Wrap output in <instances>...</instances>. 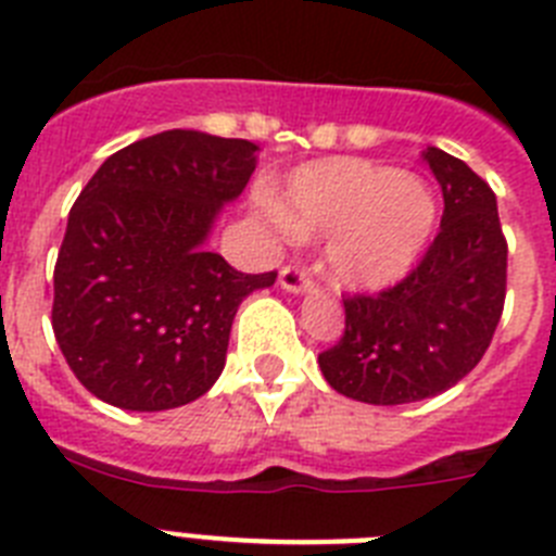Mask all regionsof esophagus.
<instances>
[{
    "label": "esophagus",
    "instance_id": "1",
    "mask_svg": "<svg viewBox=\"0 0 556 556\" xmlns=\"http://www.w3.org/2000/svg\"><path fill=\"white\" fill-rule=\"evenodd\" d=\"M278 283H281V289H287V292H292V294H303L312 289L308 269H303V267H283L281 275H278Z\"/></svg>",
    "mask_w": 556,
    "mask_h": 556
}]
</instances>
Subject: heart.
Listing matches in <instances>:
<instances>
[{"label": "heart", "instance_id": "1", "mask_svg": "<svg viewBox=\"0 0 556 556\" xmlns=\"http://www.w3.org/2000/svg\"><path fill=\"white\" fill-rule=\"evenodd\" d=\"M275 214L294 236L326 239V269L337 287L378 292L424 255L437 225V194L412 172L323 159L283 180Z\"/></svg>", "mask_w": 556, "mask_h": 556}]
</instances>
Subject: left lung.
Masks as SVG:
<instances>
[{"mask_svg":"<svg viewBox=\"0 0 556 556\" xmlns=\"http://www.w3.org/2000/svg\"><path fill=\"white\" fill-rule=\"evenodd\" d=\"M443 189L440 233L404 281L345 301V333L320 353L328 384L376 406L415 404L468 376L490 348L507 294L495 194L465 161L426 147Z\"/></svg>","mask_w":556,"mask_h":556,"instance_id":"left-lung-1","label":"left lung"}]
</instances>
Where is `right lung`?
Here are the masks:
<instances>
[{"label": "right lung", "mask_w": 556, "mask_h": 556, "mask_svg": "<svg viewBox=\"0 0 556 556\" xmlns=\"http://www.w3.org/2000/svg\"><path fill=\"white\" fill-rule=\"evenodd\" d=\"M255 161L253 141L164 130L113 152L80 191L58 253L52 331L91 395L164 412L214 387L236 308L275 283L208 250Z\"/></svg>", "instance_id": "add662e5"}]
</instances>
